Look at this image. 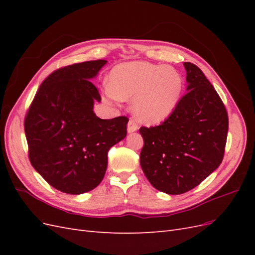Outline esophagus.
<instances>
[{
    "mask_svg": "<svg viewBox=\"0 0 255 255\" xmlns=\"http://www.w3.org/2000/svg\"><path fill=\"white\" fill-rule=\"evenodd\" d=\"M137 129H138V126H137L136 121L134 119H129V121L128 123V133H133V132H135V130H137Z\"/></svg>",
    "mask_w": 255,
    "mask_h": 255,
    "instance_id": "1",
    "label": "esophagus"
}]
</instances>
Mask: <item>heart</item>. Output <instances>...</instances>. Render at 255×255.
Returning a JSON list of instances; mask_svg holds the SVG:
<instances>
[{"label": "heart", "mask_w": 255, "mask_h": 255, "mask_svg": "<svg viewBox=\"0 0 255 255\" xmlns=\"http://www.w3.org/2000/svg\"><path fill=\"white\" fill-rule=\"evenodd\" d=\"M183 79L174 69L144 61L116 66L104 92L109 100H130L135 117L145 125H157L179 104Z\"/></svg>", "instance_id": "1"}]
</instances>
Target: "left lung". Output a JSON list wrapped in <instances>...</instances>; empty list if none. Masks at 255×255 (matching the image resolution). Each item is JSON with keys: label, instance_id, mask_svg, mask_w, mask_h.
Listing matches in <instances>:
<instances>
[{"label": "left lung", "instance_id": "left-lung-1", "mask_svg": "<svg viewBox=\"0 0 255 255\" xmlns=\"http://www.w3.org/2000/svg\"><path fill=\"white\" fill-rule=\"evenodd\" d=\"M187 94L157 127L139 128L140 166L154 188L181 195L195 188L221 164L228 113L201 69L184 63Z\"/></svg>", "mask_w": 255, "mask_h": 255}]
</instances>
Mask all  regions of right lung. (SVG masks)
<instances>
[{
    "instance_id": "add662e5",
    "label": "right lung",
    "mask_w": 255,
    "mask_h": 255,
    "mask_svg": "<svg viewBox=\"0 0 255 255\" xmlns=\"http://www.w3.org/2000/svg\"><path fill=\"white\" fill-rule=\"evenodd\" d=\"M107 63L84 61L57 69L38 89L24 120L28 157L51 186L70 195L96 188L107 168V152L127 136L125 116L100 119L101 101L89 80Z\"/></svg>"
}]
</instances>
